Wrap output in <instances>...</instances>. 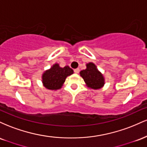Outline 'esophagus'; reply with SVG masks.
Returning a JSON list of instances; mask_svg holds the SVG:
<instances>
[{
	"mask_svg": "<svg viewBox=\"0 0 147 147\" xmlns=\"http://www.w3.org/2000/svg\"><path fill=\"white\" fill-rule=\"evenodd\" d=\"M74 72H75V73H79V68H76V69H75V70H74Z\"/></svg>",
	"mask_w": 147,
	"mask_h": 147,
	"instance_id": "esophagus-1",
	"label": "esophagus"
}]
</instances>
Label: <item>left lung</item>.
Here are the masks:
<instances>
[{
    "instance_id": "left-lung-1",
    "label": "left lung",
    "mask_w": 147,
    "mask_h": 147,
    "mask_svg": "<svg viewBox=\"0 0 147 147\" xmlns=\"http://www.w3.org/2000/svg\"><path fill=\"white\" fill-rule=\"evenodd\" d=\"M80 75L89 88L97 90L104 86V76L92 62L86 64V69L82 70L80 72Z\"/></svg>"
}]
</instances>
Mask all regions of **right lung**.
Instances as JSON below:
<instances>
[{"mask_svg": "<svg viewBox=\"0 0 147 147\" xmlns=\"http://www.w3.org/2000/svg\"><path fill=\"white\" fill-rule=\"evenodd\" d=\"M73 74V70L66 65L61 68L58 63L54 64L42 75V83L47 89L56 90L62 87L68 76Z\"/></svg>", "mask_w": 147, "mask_h": 147, "instance_id": "obj_1", "label": "right lung"}]
</instances>
